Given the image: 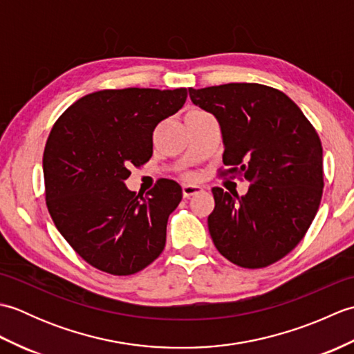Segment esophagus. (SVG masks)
<instances>
[{"instance_id":"obj_1","label":"esophagus","mask_w":354,"mask_h":354,"mask_svg":"<svg viewBox=\"0 0 354 354\" xmlns=\"http://www.w3.org/2000/svg\"><path fill=\"white\" fill-rule=\"evenodd\" d=\"M202 192V187L196 184H184L183 185V194L184 198H192L194 194H198Z\"/></svg>"}]
</instances>
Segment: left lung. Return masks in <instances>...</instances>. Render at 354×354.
Returning <instances> with one entry per match:
<instances>
[{"mask_svg": "<svg viewBox=\"0 0 354 354\" xmlns=\"http://www.w3.org/2000/svg\"><path fill=\"white\" fill-rule=\"evenodd\" d=\"M192 102L216 117L228 171L251 183L248 193L212 190L208 230L225 259L265 268L283 259L309 230L324 178L317 131L284 93L260 84L189 89Z\"/></svg>", "mask_w": 354, "mask_h": 354, "instance_id": "left-lung-1", "label": "left lung"}]
</instances>
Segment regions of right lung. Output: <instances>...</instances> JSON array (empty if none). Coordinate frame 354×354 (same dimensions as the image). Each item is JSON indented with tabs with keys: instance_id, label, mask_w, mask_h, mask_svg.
I'll list each match as a JSON object with an SVG mask.
<instances>
[{
	"instance_id": "add662e5",
	"label": "right lung",
	"mask_w": 354,
	"mask_h": 354,
	"mask_svg": "<svg viewBox=\"0 0 354 354\" xmlns=\"http://www.w3.org/2000/svg\"><path fill=\"white\" fill-rule=\"evenodd\" d=\"M187 88L103 89L59 117L44 150L47 207L82 259L112 275H131L164 250L170 213L183 189L160 179L149 196L124 181L153 152L156 124L184 106Z\"/></svg>"
}]
</instances>
